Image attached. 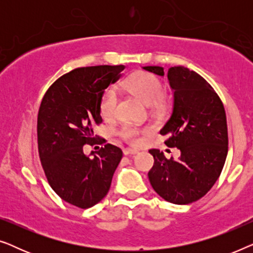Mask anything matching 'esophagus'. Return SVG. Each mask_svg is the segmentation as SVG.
I'll use <instances>...</instances> for the list:
<instances>
[{
    "instance_id": "34e87169",
    "label": "esophagus",
    "mask_w": 253,
    "mask_h": 253,
    "mask_svg": "<svg viewBox=\"0 0 253 253\" xmlns=\"http://www.w3.org/2000/svg\"><path fill=\"white\" fill-rule=\"evenodd\" d=\"M123 153H124V155H133V154L137 153V151L136 150H131V148H126V150L123 151Z\"/></svg>"
}]
</instances>
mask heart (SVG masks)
Segmentation results:
<instances>
[{
  "instance_id": "b5f03b06",
  "label": "heart",
  "mask_w": 253,
  "mask_h": 253,
  "mask_svg": "<svg viewBox=\"0 0 253 253\" xmlns=\"http://www.w3.org/2000/svg\"><path fill=\"white\" fill-rule=\"evenodd\" d=\"M126 87L143 100L147 105H153L161 101L165 93V83L158 75L148 71H137L130 75L126 81ZM117 92L114 88H107L101 95L99 110L103 119H113L116 114ZM147 132V129H140L132 124H123L117 130V134L131 145H139L141 136Z\"/></svg>"
}]
</instances>
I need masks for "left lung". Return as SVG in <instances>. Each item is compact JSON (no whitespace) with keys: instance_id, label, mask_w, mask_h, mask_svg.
I'll use <instances>...</instances> for the list:
<instances>
[{"instance_id":"8db88e82","label":"left lung","mask_w":253,"mask_h":253,"mask_svg":"<svg viewBox=\"0 0 253 253\" xmlns=\"http://www.w3.org/2000/svg\"><path fill=\"white\" fill-rule=\"evenodd\" d=\"M164 76L161 67H144ZM174 89L171 115L160 133L168 147L181 151L178 160L152 148L148 171L152 188L169 203L186 205L203 198L219 178L228 153V127L220 96L197 72L183 67L168 70Z\"/></svg>"}]
</instances>
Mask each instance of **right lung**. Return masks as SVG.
<instances>
[{"label":"right lung","mask_w":253,"mask_h":253,"mask_svg":"<svg viewBox=\"0 0 253 253\" xmlns=\"http://www.w3.org/2000/svg\"><path fill=\"white\" fill-rule=\"evenodd\" d=\"M124 69H74L56 79L41 101L37 124L41 166L56 195L79 209H89L105 198L122 159V150L94 136L93 126L102 123L99 102L103 91L119 81ZM84 144L104 146L89 158L84 154Z\"/></svg>","instance_id":"1"}]
</instances>
